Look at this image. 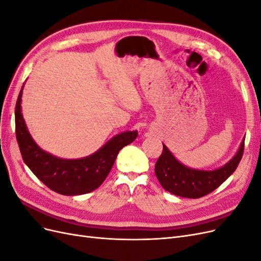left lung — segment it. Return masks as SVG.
Segmentation results:
<instances>
[{"instance_id": "left-lung-1", "label": "left lung", "mask_w": 261, "mask_h": 261, "mask_svg": "<svg viewBox=\"0 0 261 261\" xmlns=\"http://www.w3.org/2000/svg\"><path fill=\"white\" fill-rule=\"evenodd\" d=\"M244 145L245 139L232 159L222 168L213 171L185 167L163 145V151L154 167L156 178L165 191L173 195L185 198H200L217 189L236 170L243 156Z\"/></svg>"}]
</instances>
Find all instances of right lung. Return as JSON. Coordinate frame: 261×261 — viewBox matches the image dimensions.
Wrapping results in <instances>:
<instances>
[{
  "label": "right lung",
  "instance_id": "right-lung-1",
  "mask_svg": "<svg viewBox=\"0 0 261 261\" xmlns=\"http://www.w3.org/2000/svg\"><path fill=\"white\" fill-rule=\"evenodd\" d=\"M21 94L22 87L15 107V132L22 160L45 186L61 195H83L97 189L111 171L118 151L138 136L136 130L124 132L91 155L76 160L61 159L43 151L31 138L21 114Z\"/></svg>",
  "mask_w": 261,
  "mask_h": 261
}]
</instances>
